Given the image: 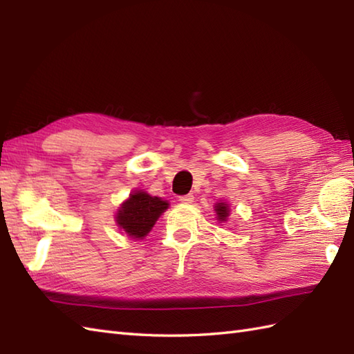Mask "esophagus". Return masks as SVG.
I'll return each instance as SVG.
<instances>
[{"label": "esophagus", "mask_w": 354, "mask_h": 354, "mask_svg": "<svg viewBox=\"0 0 354 354\" xmlns=\"http://www.w3.org/2000/svg\"><path fill=\"white\" fill-rule=\"evenodd\" d=\"M194 199L193 194H185V196H179V202H183V204H192Z\"/></svg>", "instance_id": "34e87169"}]
</instances>
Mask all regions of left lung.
Segmentation results:
<instances>
[{"instance_id": "8db88e82", "label": "left lung", "mask_w": 354, "mask_h": 354, "mask_svg": "<svg viewBox=\"0 0 354 354\" xmlns=\"http://www.w3.org/2000/svg\"><path fill=\"white\" fill-rule=\"evenodd\" d=\"M214 212H216L217 222L223 223V222L228 221L231 209H230V205L227 204V202H222L221 201V202H216V204H214Z\"/></svg>"}]
</instances>
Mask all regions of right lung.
<instances>
[{
  "label": "right lung",
  "mask_w": 354,
  "mask_h": 354,
  "mask_svg": "<svg viewBox=\"0 0 354 354\" xmlns=\"http://www.w3.org/2000/svg\"><path fill=\"white\" fill-rule=\"evenodd\" d=\"M169 205L167 201L150 196L147 192L135 190L120 204L115 213V223L127 237L141 240L149 234Z\"/></svg>",
  "instance_id": "add662e5"
}]
</instances>
